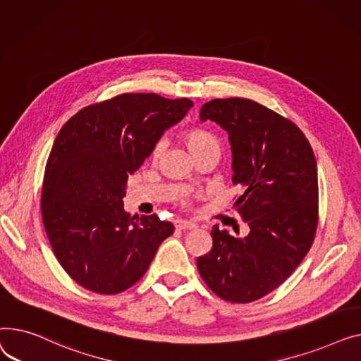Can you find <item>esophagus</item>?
Here are the masks:
<instances>
[{
	"label": "esophagus",
	"instance_id": "1",
	"mask_svg": "<svg viewBox=\"0 0 361 361\" xmlns=\"http://www.w3.org/2000/svg\"><path fill=\"white\" fill-rule=\"evenodd\" d=\"M175 227H176L178 230L186 231V230H194V228H197V224H194V223H189V221H185V220H176Z\"/></svg>",
	"mask_w": 361,
	"mask_h": 361
}]
</instances>
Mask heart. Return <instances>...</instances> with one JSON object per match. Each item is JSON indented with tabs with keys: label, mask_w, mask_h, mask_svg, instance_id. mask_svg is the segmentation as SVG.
I'll return each instance as SVG.
<instances>
[{
	"label": "heart",
	"mask_w": 361,
	"mask_h": 361,
	"mask_svg": "<svg viewBox=\"0 0 361 361\" xmlns=\"http://www.w3.org/2000/svg\"><path fill=\"white\" fill-rule=\"evenodd\" d=\"M183 140L189 148V152L192 153V156H197L200 154L201 152L207 150V148H211V147H219V142L217 140L214 138V135H211L207 131H202V130H189L183 134ZM166 147V142L161 140L159 141L154 148H153V159L157 160L163 150Z\"/></svg>",
	"instance_id": "heart-1"
}]
</instances>
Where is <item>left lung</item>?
<instances>
[{
	"mask_svg": "<svg viewBox=\"0 0 361 361\" xmlns=\"http://www.w3.org/2000/svg\"><path fill=\"white\" fill-rule=\"evenodd\" d=\"M200 119L217 123L228 135L233 183L245 189L233 207L249 233L230 236L216 224L213 249L197 259L198 271L221 299L255 302L290 277L313 243L319 201L316 159L298 126L253 100H209Z\"/></svg>",
	"mask_w": 361,
	"mask_h": 361,
	"instance_id": "8db88e82",
	"label": "left lung"
}]
</instances>
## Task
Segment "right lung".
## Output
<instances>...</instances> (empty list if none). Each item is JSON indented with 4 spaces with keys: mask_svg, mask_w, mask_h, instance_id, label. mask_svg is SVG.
I'll return each instance as SVG.
<instances>
[{
    "mask_svg": "<svg viewBox=\"0 0 361 361\" xmlns=\"http://www.w3.org/2000/svg\"><path fill=\"white\" fill-rule=\"evenodd\" d=\"M194 102L125 93L77 112L58 133L42 185V220L61 267L81 287L116 294L150 267L172 223L123 209L128 176Z\"/></svg>",
    "mask_w": 361,
    "mask_h": 361,
    "instance_id": "obj_1",
    "label": "right lung"
}]
</instances>
